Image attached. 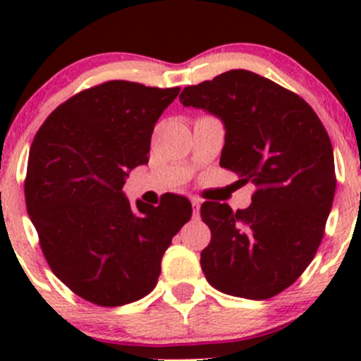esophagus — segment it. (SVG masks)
<instances>
[{
    "label": "esophagus",
    "instance_id": "1",
    "mask_svg": "<svg viewBox=\"0 0 361 361\" xmlns=\"http://www.w3.org/2000/svg\"><path fill=\"white\" fill-rule=\"evenodd\" d=\"M190 202L192 206H194V218H199V214H201V199L192 197Z\"/></svg>",
    "mask_w": 361,
    "mask_h": 361
}]
</instances>
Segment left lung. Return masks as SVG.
I'll return each mask as SVG.
<instances>
[{
    "label": "left lung",
    "instance_id": "obj_1",
    "mask_svg": "<svg viewBox=\"0 0 361 361\" xmlns=\"http://www.w3.org/2000/svg\"><path fill=\"white\" fill-rule=\"evenodd\" d=\"M183 106L221 120L220 166L257 185L246 209L206 201L211 243L201 267L211 286L250 300L288 288L314 258L336 194L330 137L302 97L246 69L185 87Z\"/></svg>",
    "mask_w": 361,
    "mask_h": 361
}]
</instances>
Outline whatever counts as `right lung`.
Masks as SVG:
<instances>
[{
    "label": "right lung",
    "mask_w": 361,
    "mask_h": 361,
    "mask_svg": "<svg viewBox=\"0 0 361 361\" xmlns=\"http://www.w3.org/2000/svg\"><path fill=\"white\" fill-rule=\"evenodd\" d=\"M180 89L113 80L50 113L29 150L24 194L54 274L92 304L115 307L157 285L171 239L192 204L167 195L130 206L122 187L148 162L155 122Z\"/></svg>",
    "instance_id": "add662e5"
}]
</instances>
